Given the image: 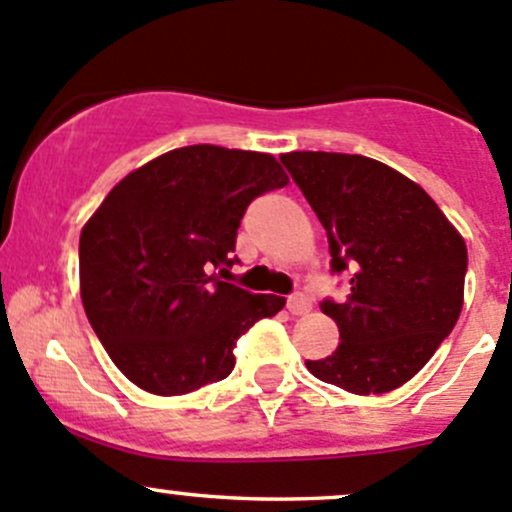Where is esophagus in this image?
<instances>
[{"label":"esophagus","mask_w":512,"mask_h":512,"mask_svg":"<svg viewBox=\"0 0 512 512\" xmlns=\"http://www.w3.org/2000/svg\"><path fill=\"white\" fill-rule=\"evenodd\" d=\"M287 309L294 314V317H302V314H307L309 309H312V302H309L307 294L297 292L287 299Z\"/></svg>","instance_id":"1"}]
</instances>
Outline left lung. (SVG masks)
<instances>
[{
	"instance_id": "obj_1",
	"label": "left lung",
	"mask_w": 512,
	"mask_h": 512,
	"mask_svg": "<svg viewBox=\"0 0 512 512\" xmlns=\"http://www.w3.org/2000/svg\"><path fill=\"white\" fill-rule=\"evenodd\" d=\"M280 160L327 230L332 270H352L347 299L322 304L339 347L307 369L356 396L399 389L461 317L466 240L421 185L381 160L324 151Z\"/></svg>"
}]
</instances>
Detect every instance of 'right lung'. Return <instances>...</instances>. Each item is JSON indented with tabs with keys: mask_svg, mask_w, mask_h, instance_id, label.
Listing matches in <instances>:
<instances>
[{
	"mask_svg": "<svg viewBox=\"0 0 512 512\" xmlns=\"http://www.w3.org/2000/svg\"><path fill=\"white\" fill-rule=\"evenodd\" d=\"M287 183L270 153L200 143L131 170L86 220L81 302L138 389L183 396L225 379L237 339L285 307V297L250 294L220 277L235 262L247 205Z\"/></svg>",
	"mask_w": 512,
	"mask_h": 512,
	"instance_id": "obj_1",
	"label": "right lung"
}]
</instances>
